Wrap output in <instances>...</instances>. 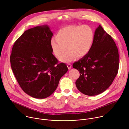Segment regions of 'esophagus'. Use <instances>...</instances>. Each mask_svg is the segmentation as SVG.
Listing matches in <instances>:
<instances>
[{
	"label": "esophagus",
	"mask_w": 129,
	"mask_h": 129,
	"mask_svg": "<svg viewBox=\"0 0 129 129\" xmlns=\"http://www.w3.org/2000/svg\"><path fill=\"white\" fill-rule=\"evenodd\" d=\"M67 67H68V69H70L71 68V65L70 63H68L67 64Z\"/></svg>",
	"instance_id": "1"
}]
</instances>
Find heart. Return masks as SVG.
Listing matches in <instances>:
<instances>
[{
  "label": "heart",
  "instance_id": "obj_1",
  "mask_svg": "<svg viewBox=\"0 0 129 129\" xmlns=\"http://www.w3.org/2000/svg\"><path fill=\"white\" fill-rule=\"evenodd\" d=\"M94 40V33L91 27L87 25H71L64 27L58 31L56 38L50 41L52 50L59 58L66 50V54L60 58L62 62L68 63L76 57L82 58L89 52Z\"/></svg>",
  "mask_w": 129,
  "mask_h": 129
}]
</instances>
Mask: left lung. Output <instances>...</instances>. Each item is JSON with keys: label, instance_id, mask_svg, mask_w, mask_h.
Returning a JSON list of instances; mask_svg holds the SVG:
<instances>
[{"label": "left lung", "instance_id": "8db88e82", "mask_svg": "<svg viewBox=\"0 0 129 129\" xmlns=\"http://www.w3.org/2000/svg\"><path fill=\"white\" fill-rule=\"evenodd\" d=\"M73 67L80 72L76 86L85 95H98L111 85L119 68L118 51L111 36L101 25L95 31L89 52L73 63Z\"/></svg>", "mask_w": 129, "mask_h": 129}]
</instances>
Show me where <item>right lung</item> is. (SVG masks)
Listing matches in <instances>:
<instances>
[{
    "label": "right lung",
    "instance_id": "1",
    "mask_svg": "<svg viewBox=\"0 0 129 129\" xmlns=\"http://www.w3.org/2000/svg\"><path fill=\"white\" fill-rule=\"evenodd\" d=\"M53 33L47 25L25 30L15 42L10 56L12 69L25 93L36 99H45L57 89L68 71L52 54Z\"/></svg>",
    "mask_w": 129,
    "mask_h": 129
}]
</instances>
